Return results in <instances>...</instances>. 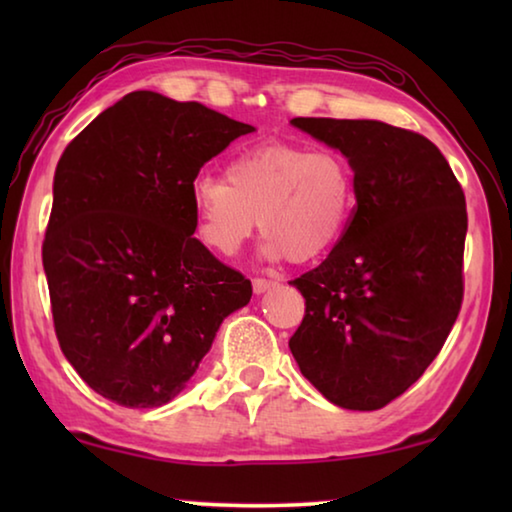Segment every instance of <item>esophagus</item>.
<instances>
[{
  "label": "esophagus",
  "mask_w": 512,
  "mask_h": 512,
  "mask_svg": "<svg viewBox=\"0 0 512 512\" xmlns=\"http://www.w3.org/2000/svg\"><path fill=\"white\" fill-rule=\"evenodd\" d=\"M275 284H277L275 280H266V277H255V280H253V291L259 296V293L273 289Z\"/></svg>",
  "instance_id": "1"
}]
</instances>
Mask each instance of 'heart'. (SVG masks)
<instances>
[{
    "mask_svg": "<svg viewBox=\"0 0 512 512\" xmlns=\"http://www.w3.org/2000/svg\"><path fill=\"white\" fill-rule=\"evenodd\" d=\"M196 235L219 255H235L257 228L266 259L296 264L327 255L357 210V171L336 149L264 144L237 155L225 178L192 183Z\"/></svg>",
    "mask_w": 512,
    "mask_h": 512,
    "instance_id": "heart-1",
    "label": "heart"
}]
</instances>
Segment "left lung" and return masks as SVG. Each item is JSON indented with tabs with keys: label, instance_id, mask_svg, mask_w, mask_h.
Segmentation results:
<instances>
[{
	"label": "left lung",
	"instance_id": "8db88e82",
	"mask_svg": "<svg viewBox=\"0 0 512 512\" xmlns=\"http://www.w3.org/2000/svg\"><path fill=\"white\" fill-rule=\"evenodd\" d=\"M291 124L348 155L359 201L325 262L291 282L305 318L289 348L329 402L377 411L422 377L461 311L463 187L420 133L372 119Z\"/></svg>",
	"mask_w": 512,
	"mask_h": 512
}]
</instances>
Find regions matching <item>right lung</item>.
Segmentation results:
<instances>
[{"mask_svg":"<svg viewBox=\"0 0 512 512\" xmlns=\"http://www.w3.org/2000/svg\"><path fill=\"white\" fill-rule=\"evenodd\" d=\"M255 128L196 101L126 94L67 144L42 241L60 350L126 409L173 400L250 280L194 237L192 183Z\"/></svg>","mask_w":512,"mask_h":512,"instance_id":"add662e5","label":"right lung"}]
</instances>
